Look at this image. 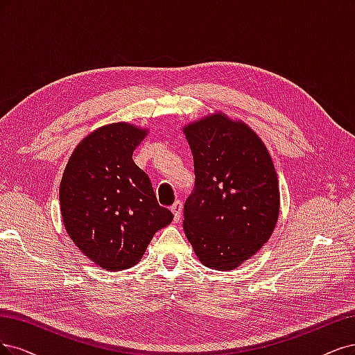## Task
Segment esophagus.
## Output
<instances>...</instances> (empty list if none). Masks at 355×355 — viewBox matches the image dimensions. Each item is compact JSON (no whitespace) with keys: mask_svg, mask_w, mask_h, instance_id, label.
I'll use <instances>...</instances> for the list:
<instances>
[{"mask_svg":"<svg viewBox=\"0 0 355 355\" xmlns=\"http://www.w3.org/2000/svg\"><path fill=\"white\" fill-rule=\"evenodd\" d=\"M171 211L174 214V221H180L181 214H182V203L180 200H177L173 207H171Z\"/></svg>","mask_w":355,"mask_h":355,"instance_id":"esophagus-1","label":"esophagus"}]
</instances>
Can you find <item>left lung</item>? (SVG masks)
<instances>
[{
    "label": "left lung",
    "instance_id": "1",
    "mask_svg": "<svg viewBox=\"0 0 355 355\" xmlns=\"http://www.w3.org/2000/svg\"><path fill=\"white\" fill-rule=\"evenodd\" d=\"M194 190L184 203V232L199 261L234 270L262 248L280 211L279 178L259 137L242 121L215 113L184 127Z\"/></svg>",
    "mask_w": 355,
    "mask_h": 355
}]
</instances>
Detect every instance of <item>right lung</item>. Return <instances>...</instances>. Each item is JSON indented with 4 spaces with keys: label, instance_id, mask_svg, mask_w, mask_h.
Masks as SVG:
<instances>
[{
    "label": "right lung",
    "instance_id": "right-lung-1",
    "mask_svg": "<svg viewBox=\"0 0 355 355\" xmlns=\"http://www.w3.org/2000/svg\"><path fill=\"white\" fill-rule=\"evenodd\" d=\"M146 135L147 130L127 122L93 131L76 146L60 182L66 233L85 257L109 271L135 266L155 233L174 218L132 161Z\"/></svg>",
    "mask_w": 355,
    "mask_h": 355
}]
</instances>
